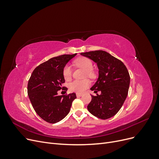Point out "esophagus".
Returning <instances> with one entry per match:
<instances>
[{"label": "esophagus", "instance_id": "obj_1", "mask_svg": "<svg viewBox=\"0 0 159 159\" xmlns=\"http://www.w3.org/2000/svg\"><path fill=\"white\" fill-rule=\"evenodd\" d=\"M82 95H83V94H81V93H76L77 97H81V96H82Z\"/></svg>", "mask_w": 159, "mask_h": 159}]
</instances>
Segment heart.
<instances>
[{"label":"heart","mask_w":159,"mask_h":159,"mask_svg":"<svg viewBox=\"0 0 159 159\" xmlns=\"http://www.w3.org/2000/svg\"><path fill=\"white\" fill-rule=\"evenodd\" d=\"M74 64L80 68L84 69L86 71V75L89 77H92L93 73V63L91 60L86 57H80L74 61ZM63 77L66 80H70L71 74L72 70L70 65H66L63 69ZM90 85V81L89 80H74L69 84V89L71 91L76 93H83L84 91L87 89Z\"/></svg>","instance_id":"1"}]
</instances>
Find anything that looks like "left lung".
<instances>
[{
  "mask_svg": "<svg viewBox=\"0 0 159 159\" xmlns=\"http://www.w3.org/2000/svg\"><path fill=\"white\" fill-rule=\"evenodd\" d=\"M81 55L95 62L99 69L98 79L90 89L96 95H91L88 111L102 119L113 117L121 108L128 94L130 75L126 66L103 50L84 52ZM98 91L101 92L99 95Z\"/></svg>",
  "mask_w": 159,
  "mask_h": 159,
  "instance_id": "1",
  "label": "left lung"
}]
</instances>
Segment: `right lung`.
Returning <instances> with one entry per match:
<instances>
[{
    "mask_svg": "<svg viewBox=\"0 0 159 159\" xmlns=\"http://www.w3.org/2000/svg\"><path fill=\"white\" fill-rule=\"evenodd\" d=\"M64 54L52 57L33 71L28 83V95L36 113L48 123H56L63 119L70 111L76 98L75 93L58 95L57 91L65 83L63 69L76 56Z\"/></svg>",
    "mask_w": 159,
    "mask_h": 159,
    "instance_id": "obj_1",
    "label": "right lung"
}]
</instances>
